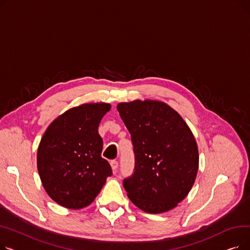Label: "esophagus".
<instances>
[{
    "label": "esophagus",
    "instance_id": "1",
    "mask_svg": "<svg viewBox=\"0 0 250 250\" xmlns=\"http://www.w3.org/2000/svg\"><path fill=\"white\" fill-rule=\"evenodd\" d=\"M110 165H111V168L113 170V172H115L117 170V167H118V162L116 160H111L110 161Z\"/></svg>",
    "mask_w": 250,
    "mask_h": 250
}]
</instances>
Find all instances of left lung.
Listing matches in <instances>:
<instances>
[{"instance_id":"8db88e82","label":"left lung","mask_w":250,"mask_h":250,"mask_svg":"<svg viewBox=\"0 0 250 250\" xmlns=\"http://www.w3.org/2000/svg\"><path fill=\"white\" fill-rule=\"evenodd\" d=\"M117 110L135 153L134 173L124 179L128 199L150 214L175 208L188 194L199 169L198 145L190 128L162 101L122 102Z\"/></svg>"}]
</instances>
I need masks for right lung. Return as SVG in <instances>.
<instances>
[{"label":"right lung","mask_w":250,"mask_h":250,"mask_svg":"<svg viewBox=\"0 0 250 250\" xmlns=\"http://www.w3.org/2000/svg\"><path fill=\"white\" fill-rule=\"evenodd\" d=\"M108 103H86L73 107L46 128L37 150V170L42 186L57 204L73 209L95 200L112 174L101 157L103 142L98 134Z\"/></svg>","instance_id":"right-lung-1"}]
</instances>
